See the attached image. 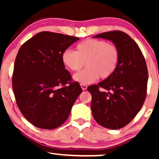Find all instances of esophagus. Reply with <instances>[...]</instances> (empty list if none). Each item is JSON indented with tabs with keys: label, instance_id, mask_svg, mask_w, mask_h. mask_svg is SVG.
Masks as SVG:
<instances>
[{
	"label": "esophagus",
	"instance_id": "34e87169",
	"mask_svg": "<svg viewBox=\"0 0 159 159\" xmlns=\"http://www.w3.org/2000/svg\"><path fill=\"white\" fill-rule=\"evenodd\" d=\"M80 85H81V88L82 89V90H87V88H88V86H87L86 84H80Z\"/></svg>",
	"mask_w": 159,
	"mask_h": 159
}]
</instances>
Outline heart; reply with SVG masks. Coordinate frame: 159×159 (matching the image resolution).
Wrapping results in <instances>:
<instances>
[{
    "label": "heart",
    "instance_id": "1",
    "mask_svg": "<svg viewBox=\"0 0 159 159\" xmlns=\"http://www.w3.org/2000/svg\"><path fill=\"white\" fill-rule=\"evenodd\" d=\"M75 52L66 50L62 53L63 64L69 70L80 71L74 80L80 84L93 83L98 78L107 79L116 70L119 59V49L114 44L96 39H88L76 45Z\"/></svg>",
    "mask_w": 159,
    "mask_h": 159
}]
</instances>
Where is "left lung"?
Wrapping results in <instances>:
<instances>
[{
  "label": "left lung",
  "instance_id": "8db88e82",
  "mask_svg": "<svg viewBox=\"0 0 159 159\" xmlns=\"http://www.w3.org/2000/svg\"><path fill=\"white\" fill-rule=\"evenodd\" d=\"M93 38L111 41L119 52L114 74L88 88L92 95L93 116L104 127L120 129L135 117L144 103L148 80L146 63L138 44L125 32H103Z\"/></svg>",
  "mask_w": 159,
  "mask_h": 159
}]
</instances>
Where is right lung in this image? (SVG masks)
<instances>
[{"label":"right lung","mask_w":159,"mask_h":159,"mask_svg":"<svg viewBox=\"0 0 159 159\" xmlns=\"http://www.w3.org/2000/svg\"><path fill=\"white\" fill-rule=\"evenodd\" d=\"M78 40L77 37L41 32L19 50L13 90L21 114L37 127L53 129L63 125L82 92L78 82H70V74L61 61L63 52Z\"/></svg>","instance_id":"right-lung-1"}]
</instances>
